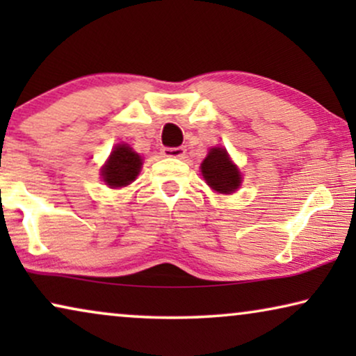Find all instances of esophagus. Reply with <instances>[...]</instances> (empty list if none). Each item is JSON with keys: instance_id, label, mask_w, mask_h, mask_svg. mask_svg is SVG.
Listing matches in <instances>:
<instances>
[{"instance_id": "1", "label": "esophagus", "mask_w": 356, "mask_h": 356, "mask_svg": "<svg viewBox=\"0 0 356 356\" xmlns=\"http://www.w3.org/2000/svg\"><path fill=\"white\" fill-rule=\"evenodd\" d=\"M184 152H186V149H184L183 145H179V147H163V149H162V155H163V157L179 159V157H183Z\"/></svg>"}]
</instances>
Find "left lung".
<instances>
[{
    "mask_svg": "<svg viewBox=\"0 0 356 356\" xmlns=\"http://www.w3.org/2000/svg\"><path fill=\"white\" fill-rule=\"evenodd\" d=\"M201 172L209 186L222 194L236 191L241 183L240 172L232 163L227 150L222 147L211 149V152L201 163Z\"/></svg>",
    "mask_w": 356,
    "mask_h": 356,
    "instance_id": "8db88e82",
    "label": "left lung"
}]
</instances>
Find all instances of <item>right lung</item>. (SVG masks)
<instances>
[{
	"mask_svg": "<svg viewBox=\"0 0 356 356\" xmlns=\"http://www.w3.org/2000/svg\"><path fill=\"white\" fill-rule=\"evenodd\" d=\"M140 165H143V159L129 145L120 144L110 154L108 162L102 168V177L111 188L126 186L138 177Z\"/></svg>",
	"mask_w": 356,
	"mask_h": 356,
	"instance_id": "right-lung-1",
	"label": "right lung"
}]
</instances>
